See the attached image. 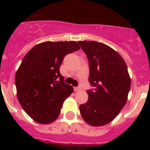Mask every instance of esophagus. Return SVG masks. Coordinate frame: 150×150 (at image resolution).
<instances>
[{"mask_svg":"<svg viewBox=\"0 0 150 150\" xmlns=\"http://www.w3.org/2000/svg\"><path fill=\"white\" fill-rule=\"evenodd\" d=\"M81 89V87H79V86H78V87H75L74 88V90H75V91H80Z\"/></svg>","mask_w":150,"mask_h":150,"instance_id":"34e87169","label":"esophagus"}]
</instances>
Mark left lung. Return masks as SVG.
I'll list each match as a JSON object with an SVG mask.
<instances>
[{
    "instance_id": "left-lung-1",
    "label": "left lung",
    "mask_w": 150,
    "mask_h": 150,
    "mask_svg": "<svg viewBox=\"0 0 150 150\" xmlns=\"http://www.w3.org/2000/svg\"><path fill=\"white\" fill-rule=\"evenodd\" d=\"M87 55L88 99L80 105L83 120L92 126H102L114 120L126 103L131 88L128 68L121 56L102 43L78 41Z\"/></svg>"
}]
</instances>
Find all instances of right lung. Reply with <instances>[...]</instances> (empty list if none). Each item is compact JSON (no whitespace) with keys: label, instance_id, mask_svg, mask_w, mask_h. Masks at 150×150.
Segmentation results:
<instances>
[{"label":"right lung","instance_id":"right-lung-1","mask_svg":"<svg viewBox=\"0 0 150 150\" xmlns=\"http://www.w3.org/2000/svg\"><path fill=\"white\" fill-rule=\"evenodd\" d=\"M80 49L75 41H46L28 51L15 75L19 103L39 123H51L59 115L64 100L73 92L59 68L64 57Z\"/></svg>","mask_w":150,"mask_h":150}]
</instances>
